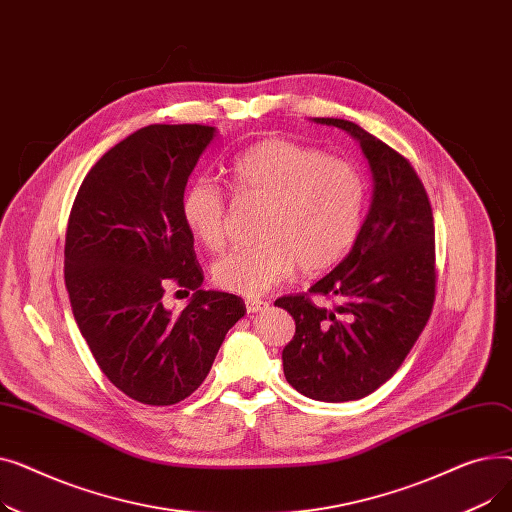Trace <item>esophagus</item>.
I'll return each mask as SVG.
<instances>
[{
  "label": "esophagus",
  "instance_id": "obj_1",
  "mask_svg": "<svg viewBox=\"0 0 512 512\" xmlns=\"http://www.w3.org/2000/svg\"><path fill=\"white\" fill-rule=\"evenodd\" d=\"M247 313H259V311H265L267 307H270V303L265 301H259V299H247Z\"/></svg>",
  "mask_w": 512,
  "mask_h": 512
}]
</instances>
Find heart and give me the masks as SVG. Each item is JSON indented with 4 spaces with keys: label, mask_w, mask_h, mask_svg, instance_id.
<instances>
[{
    "label": "heart",
    "mask_w": 512,
    "mask_h": 512,
    "mask_svg": "<svg viewBox=\"0 0 512 512\" xmlns=\"http://www.w3.org/2000/svg\"><path fill=\"white\" fill-rule=\"evenodd\" d=\"M236 193L265 203L255 245L236 247L213 265V280L228 292L255 299L301 267L324 272L359 236L365 215V180L338 157L286 139H265L234 157ZM180 213L209 251L226 242L228 199L211 176L186 184Z\"/></svg>",
    "instance_id": "obj_1"
}]
</instances>
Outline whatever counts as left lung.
I'll list each match as a JSON object with an SVG mask.
<instances>
[{
	"instance_id": "obj_1",
	"label": "left lung",
	"mask_w": 512,
	"mask_h": 512,
	"mask_svg": "<svg viewBox=\"0 0 512 512\" xmlns=\"http://www.w3.org/2000/svg\"><path fill=\"white\" fill-rule=\"evenodd\" d=\"M359 143L371 170V201L353 249L307 294L282 297L297 332L284 346L286 382L321 402L359 400L386 384L432 313L434 215L409 161L355 122L313 118Z\"/></svg>"
}]
</instances>
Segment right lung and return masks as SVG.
<instances>
[{
	"label": "right lung",
	"instance_id": "add662e5",
	"mask_svg": "<svg viewBox=\"0 0 512 512\" xmlns=\"http://www.w3.org/2000/svg\"><path fill=\"white\" fill-rule=\"evenodd\" d=\"M213 126L151 124L114 145L85 176L64 249L72 313L118 390L151 407L191 396L247 307L203 290V270L180 199ZM170 283L194 290L180 313L163 305Z\"/></svg>",
	"mask_w": 512,
	"mask_h": 512
}]
</instances>
